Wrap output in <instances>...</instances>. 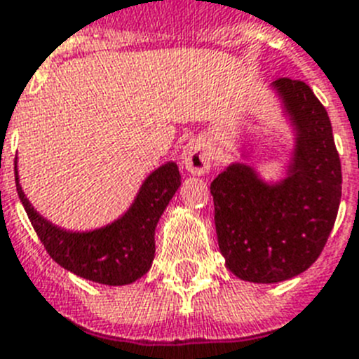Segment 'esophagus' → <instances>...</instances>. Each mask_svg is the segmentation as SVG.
Returning <instances> with one entry per match:
<instances>
[{"label": "esophagus", "instance_id": "obj_1", "mask_svg": "<svg viewBox=\"0 0 359 359\" xmlns=\"http://www.w3.org/2000/svg\"><path fill=\"white\" fill-rule=\"evenodd\" d=\"M182 162L186 170L195 173V175H202L210 170L211 166V154L202 139H195V141L188 142L182 149Z\"/></svg>", "mask_w": 359, "mask_h": 359}]
</instances>
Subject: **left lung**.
Here are the masks:
<instances>
[{
  "label": "left lung",
  "instance_id": "1",
  "mask_svg": "<svg viewBox=\"0 0 359 359\" xmlns=\"http://www.w3.org/2000/svg\"><path fill=\"white\" fill-rule=\"evenodd\" d=\"M298 139L289 177L260 182L233 164L211 182L215 227L226 266L240 280L276 283L304 273L322 255L341 198V162L325 106L304 81L274 83Z\"/></svg>",
  "mask_w": 359,
  "mask_h": 359
}]
</instances>
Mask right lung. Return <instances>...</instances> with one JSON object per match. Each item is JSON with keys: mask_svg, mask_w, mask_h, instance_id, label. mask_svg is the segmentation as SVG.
<instances>
[{"mask_svg": "<svg viewBox=\"0 0 359 359\" xmlns=\"http://www.w3.org/2000/svg\"><path fill=\"white\" fill-rule=\"evenodd\" d=\"M180 186L177 164L155 170L142 184L137 201L121 220L90 233H68L46 222L15 188L37 238L59 266L81 278L104 285H124L148 273L155 257V227Z\"/></svg>", "mask_w": 359, "mask_h": 359, "instance_id": "obj_1", "label": "right lung"}]
</instances>
